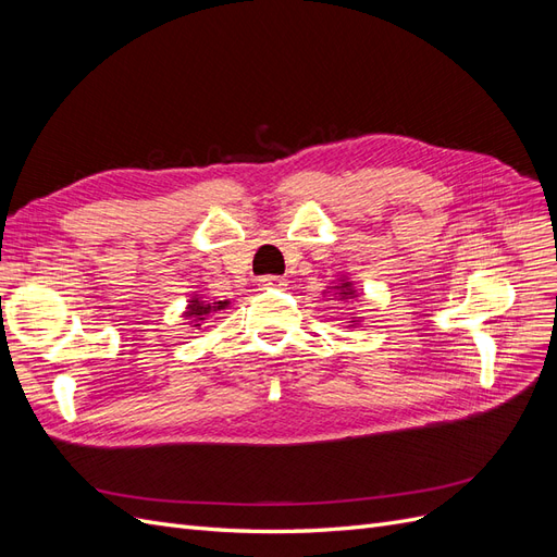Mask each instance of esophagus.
Returning <instances> with one entry per match:
<instances>
[{"mask_svg": "<svg viewBox=\"0 0 557 557\" xmlns=\"http://www.w3.org/2000/svg\"><path fill=\"white\" fill-rule=\"evenodd\" d=\"M262 288H285V278L283 276H274V274H267L260 278Z\"/></svg>", "mask_w": 557, "mask_h": 557, "instance_id": "1", "label": "esophagus"}]
</instances>
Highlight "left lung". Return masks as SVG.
Listing matches in <instances>:
<instances>
[{
	"label": "left lung",
	"mask_w": 557,
	"mask_h": 557,
	"mask_svg": "<svg viewBox=\"0 0 557 557\" xmlns=\"http://www.w3.org/2000/svg\"><path fill=\"white\" fill-rule=\"evenodd\" d=\"M344 285H348V283H344ZM342 295H348V293H342Z\"/></svg>",
	"instance_id": "1"
}]
</instances>
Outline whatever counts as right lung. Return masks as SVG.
<instances>
[{"label":"right lung","mask_w":557,"mask_h":557,"mask_svg":"<svg viewBox=\"0 0 557 557\" xmlns=\"http://www.w3.org/2000/svg\"><path fill=\"white\" fill-rule=\"evenodd\" d=\"M225 307V301H215V307H211V305H201V301H193V305L188 307L190 311H188V315L190 318H197V320H205L201 315H207V313H211V311H218V309H223ZM197 327V325H195Z\"/></svg>","instance_id":"add662e5"}]
</instances>
